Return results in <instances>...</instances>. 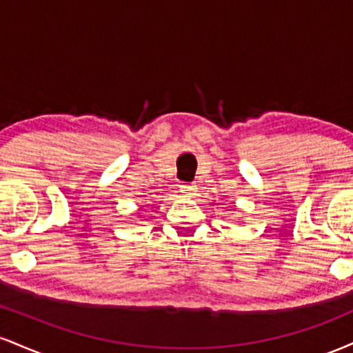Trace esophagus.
<instances>
[{
    "label": "esophagus",
    "instance_id": "1",
    "mask_svg": "<svg viewBox=\"0 0 353 353\" xmlns=\"http://www.w3.org/2000/svg\"><path fill=\"white\" fill-rule=\"evenodd\" d=\"M182 192L188 194V196H196L197 188L194 184H184L182 185Z\"/></svg>",
    "mask_w": 353,
    "mask_h": 353
}]
</instances>
